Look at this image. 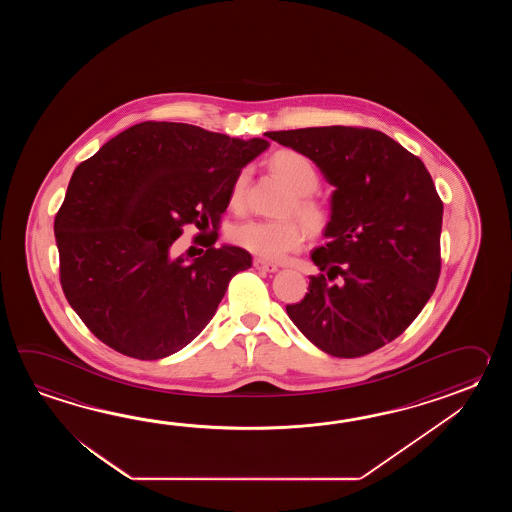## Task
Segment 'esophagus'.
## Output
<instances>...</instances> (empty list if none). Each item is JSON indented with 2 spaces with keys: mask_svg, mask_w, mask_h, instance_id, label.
Listing matches in <instances>:
<instances>
[{
  "mask_svg": "<svg viewBox=\"0 0 512 512\" xmlns=\"http://www.w3.org/2000/svg\"><path fill=\"white\" fill-rule=\"evenodd\" d=\"M252 265L258 269V271L265 272H276L278 271V265H274L271 261L261 260V258H254L252 261Z\"/></svg>",
  "mask_w": 512,
  "mask_h": 512,
  "instance_id": "34e87169",
  "label": "esophagus"
}]
</instances>
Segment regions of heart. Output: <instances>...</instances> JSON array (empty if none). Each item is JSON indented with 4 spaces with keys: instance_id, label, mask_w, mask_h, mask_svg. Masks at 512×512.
Returning a JSON list of instances; mask_svg holds the SVG:
<instances>
[{
    "instance_id": "b5f03b06",
    "label": "heart",
    "mask_w": 512,
    "mask_h": 512,
    "mask_svg": "<svg viewBox=\"0 0 512 512\" xmlns=\"http://www.w3.org/2000/svg\"><path fill=\"white\" fill-rule=\"evenodd\" d=\"M271 166L293 188V197L287 203L285 214H296L305 227L315 234L324 232L329 225L331 212L326 203L313 194L320 185V175L313 161L304 153L282 150L272 155ZM249 181L251 170L243 168L230 186V207L241 208L245 205ZM230 234L236 245L269 261L285 260L291 252L302 247L305 238L302 225L294 219H245L234 225Z\"/></svg>"
}]
</instances>
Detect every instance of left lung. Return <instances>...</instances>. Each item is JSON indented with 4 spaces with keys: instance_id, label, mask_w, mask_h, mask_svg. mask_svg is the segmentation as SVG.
<instances>
[{
    "instance_id": "obj_1",
    "label": "left lung",
    "mask_w": 512,
    "mask_h": 512,
    "mask_svg": "<svg viewBox=\"0 0 512 512\" xmlns=\"http://www.w3.org/2000/svg\"><path fill=\"white\" fill-rule=\"evenodd\" d=\"M304 153L335 192L320 269L287 315L316 348L353 359L414 322L441 272L443 201L425 164L382 131L324 126L269 131Z\"/></svg>"
}]
</instances>
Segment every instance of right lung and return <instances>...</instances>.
Here are the masks:
<instances>
[{
	"mask_svg": "<svg viewBox=\"0 0 512 512\" xmlns=\"http://www.w3.org/2000/svg\"><path fill=\"white\" fill-rule=\"evenodd\" d=\"M267 148L265 139L148 120L78 164L55 218L60 283L98 340L155 360L205 329L251 254L216 249V230L199 234V258H174L172 245L190 223L218 227L236 175Z\"/></svg>",
	"mask_w": 512,
	"mask_h": 512,
	"instance_id": "obj_1",
	"label": "right lung"
}]
</instances>
